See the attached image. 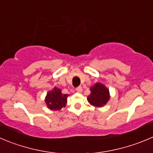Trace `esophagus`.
<instances>
[{
	"label": "esophagus",
	"mask_w": 153,
	"mask_h": 153,
	"mask_svg": "<svg viewBox=\"0 0 153 153\" xmlns=\"http://www.w3.org/2000/svg\"><path fill=\"white\" fill-rule=\"evenodd\" d=\"M76 91H77L78 93H80V92H82V88L81 86H79V87H77V88H76Z\"/></svg>",
	"instance_id": "esophagus-1"
}]
</instances>
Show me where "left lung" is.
<instances>
[{"label":"left lung","mask_w":153,"mask_h":153,"mask_svg":"<svg viewBox=\"0 0 153 153\" xmlns=\"http://www.w3.org/2000/svg\"><path fill=\"white\" fill-rule=\"evenodd\" d=\"M89 95L87 101L90 104L96 107H102L107 104L110 98V91L108 88L101 82H97L90 88Z\"/></svg>","instance_id":"left-lung-1"}]
</instances>
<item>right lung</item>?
<instances>
[{
  "mask_svg": "<svg viewBox=\"0 0 153 153\" xmlns=\"http://www.w3.org/2000/svg\"><path fill=\"white\" fill-rule=\"evenodd\" d=\"M68 96L69 94H63L59 88L54 87L46 94L45 103L50 110H60L66 106Z\"/></svg>",
  "mask_w": 153,
  "mask_h": 153,
  "instance_id": "obj_1",
  "label": "right lung"
}]
</instances>
